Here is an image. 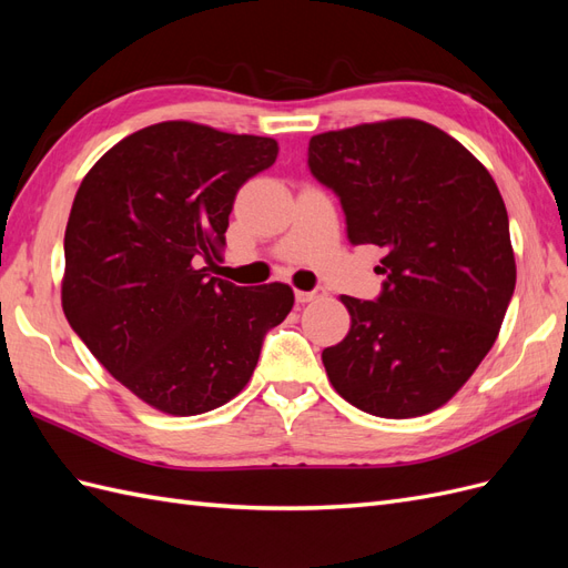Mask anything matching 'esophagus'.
<instances>
[{"label": "esophagus", "instance_id": "1", "mask_svg": "<svg viewBox=\"0 0 568 568\" xmlns=\"http://www.w3.org/2000/svg\"><path fill=\"white\" fill-rule=\"evenodd\" d=\"M320 296H324V288L322 286H317L313 291H296V303L305 305V303H311V301H315Z\"/></svg>", "mask_w": 568, "mask_h": 568}]
</instances>
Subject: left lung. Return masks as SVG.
<instances>
[{
    "label": "left lung",
    "mask_w": 568,
    "mask_h": 568,
    "mask_svg": "<svg viewBox=\"0 0 568 568\" xmlns=\"http://www.w3.org/2000/svg\"><path fill=\"white\" fill-rule=\"evenodd\" d=\"M307 168L338 196L348 242L386 253L379 296H341L351 332L322 351L332 386L376 417L434 412L493 348L517 284L497 184L412 118L315 134Z\"/></svg>",
    "instance_id": "left-lung-1"
}]
</instances>
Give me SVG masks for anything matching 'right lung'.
Instances as JSON below:
<instances>
[{
    "label": "right lung",
    "instance_id": "1",
    "mask_svg": "<svg viewBox=\"0 0 568 568\" xmlns=\"http://www.w3.org/2000/svg\"><path fill=\"white\" fill-rule=\"evenodd\" d=\"M274 159L270 136L170 120L118 142L78 189L63 313L111 376L168 415L232 400L294 307L286 284L236 286L203 267L225 246L236 192Z\"/></svg>",
    "mask_w": 568,
    "mask_h": 568
}]
</instances>
